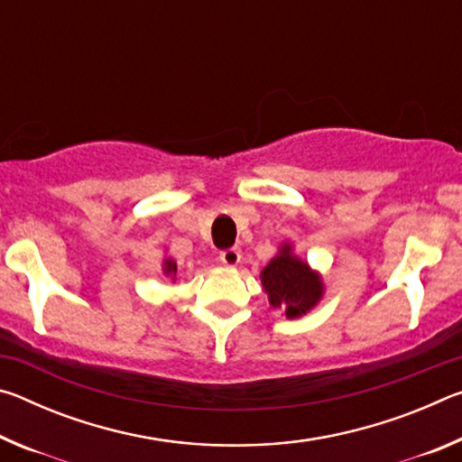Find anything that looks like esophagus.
Listing matches in <instances>:
<instances>
[{
	"instance_id": "34e87169",
	"label": "esophagus",
	"mask_w": 462,
	"mask_h": 462,
	"mask_svg": "<svg viewBox=\"0 0 462 462\" xmlns=\"http://www.w3.org/2000/svg\"><path fill=\"white\" fill-rule=\"evenodd\" d=\"M240 248H236V246H232V248H226V250H222L220 253V261L224 263V264H228V267H236V264L240 263Z\"/></svg>"
}]
</instances>
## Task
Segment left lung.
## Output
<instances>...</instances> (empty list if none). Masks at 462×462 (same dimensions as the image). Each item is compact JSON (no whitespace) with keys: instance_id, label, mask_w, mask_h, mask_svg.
<instances>
[{"instance_id":"left-lung-1","label":"left lung","mask_w":462,"mask_h":462,"mask_svg":"<svg viewBox=\"0 0 462 462\" xmlns=\"http://www.w3.org/2000/svg\"><path fill=\"white\" fill-rule=\"evenodd\" d=\"M264 291L273 308H283L287 318L306 314L322 297V281L303 261L291 254V246L283 245L281 253L261 273Z\"/></svg>"}]
</instances>
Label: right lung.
I'll return each instance as SVG.
<instances>
[{
  "label": "right lung",
  "mask_w": 462,
  "mask_h": 462,
  "mask_svg": "<svg viewBox=\"0 0 462 462\" xmlns=\"http://www.w3.org/2000/svg\"><path fill=\"white\" fill-rule=\"evenodd\" d=\"M165 273H167V275H175V273H177V264L171 259L165 261Z\"/></svg>",
  "instance_id": "add662e5"
}]
</instances>
